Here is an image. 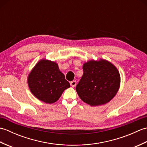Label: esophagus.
I'll list each match as a JSON object with an SVG mask.
<instances>
[{
	"mask_svg": "<svg viewBox=\"0 0 147 147\" xmlns=\"http://www.w3.org/2000/svg\"><path fill=\"white\" fill-rule=\"evenodd\" d=\"M76 81H72V82H70V85H71V86H73V87H74L76 85Z\"/></svg>",
	"mask_w": 147,
	"mask_h": 147,
	"instance_id": "34e87169",
	"label": "esophagus"
}]
</instances>
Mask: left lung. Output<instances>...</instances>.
<instances>
[{"label":"left lung","mask_w":147,"mask_h":147,"mask_svg":"<svg viewBox=\"0 0 147 147\" xmlns=\"http://www.w3.org/2000/svg\"><path fill=\"white\" fill-rule=\"evenodd\" d=\"M76 85L78 95L91 106L105 104L114 97L120 86V74L114 65L104 59L86 62Z\"/></svg>","instance_id":"left-lung-1"}]
</instances>
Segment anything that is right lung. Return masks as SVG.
<instances>
[{
  "mask_svg": "<svg viewBox=\"0 0 147 147\" xmlns=\"http://www.w3.org/2000/svg\"><path fill=\"white\" fill-rule=\"evenodd\" d=\"M28 83L34 96L47 104L58 100L70 84L60 71L58 64L42 59L33 67L28 78Z\"/></svg>",
  "mask_w": 147,
  "mask_h": 147,
  "instance_id": "1",
  "label": "right lung"
}]
</instances>
